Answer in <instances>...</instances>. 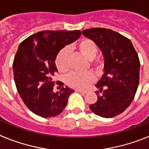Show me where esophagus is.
<instances>
[{
	"label": "esophagus",
	"instance_id": "1",
	"mask_svg": "<svg viewBox=\"0 0 149 149\" xmlns=\"http://www.w3.org/2000/svg\"><path fill=\"white\" fill-rule=\"evenodd\" d=\"M76 92H78V93H83V94H86L87 92L86 91H84V90H81V89H75Z\"/></svg>",
	"mask_w": 149,
	"mask_h": 149
}]
</instances>
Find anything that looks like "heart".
<instances>
[{
  "instance_id": "1",
  "label": "heart",
  "mask_w": 149,
  "mask_h": 149,
  "mask_svg": "<svg viewBox=\"0 0 149 149\" xmlns=\"http://www.w3.org/2000/svg\"><path fill=\"white\" fill-rule=\"evenodd\" d=\"M79 53L86 60H89L90 65L98 74H103L104 70V62L102 59H94L98 54V47L93 40L82 39L74 46ZM55 65L61 73H66L69 70V54L67 48H63L56 55ZM95 81V76L92 72L85 73H71L66 77V84L68 86L77 89L87 88Z\"/></svg>"
}]
</instances>
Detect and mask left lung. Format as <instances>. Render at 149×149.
I'll return each mask as SVG.
<instances>
[{"label": "left lung", "instance_id": "obj_1", "mask_svg": "<svg viewBox=\"0 0 149 149\" xmlns=\"http://www.w3.org/2000/svg\"><path fill=\"white\" fill-rule=\"evenodd\" d=\"M82 32L95 43L104 59V74L95 85L98 100L89 108L99 116L112 118L134 100L139 86V56L131 40L113 30L92 28Z\"/></svg>", "mask_w": 149, "mask_h": 149}]
</instances>
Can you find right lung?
Listing matches in <instances>:
<instances>
[{
    "label": "right lung",
    "mask_w": 149,
    "mask_h": 149,
    "mask_svg": "<svg viewBox=\"0 0 149 149\" xmlns=\"http://www.w3.org/2000/svg\"><path fill=\"white\" fill-rule=\"evenodd\" d=\"M81 30H44L22 42L18 46L13 67L17 90L30 110L44 118L63 111L74 92L68 86L54 92L53 77L57 72L55 59L60 50L77 40Z\"/></svg>",
    "instance_id": "obj_1"
}]
</instances>
